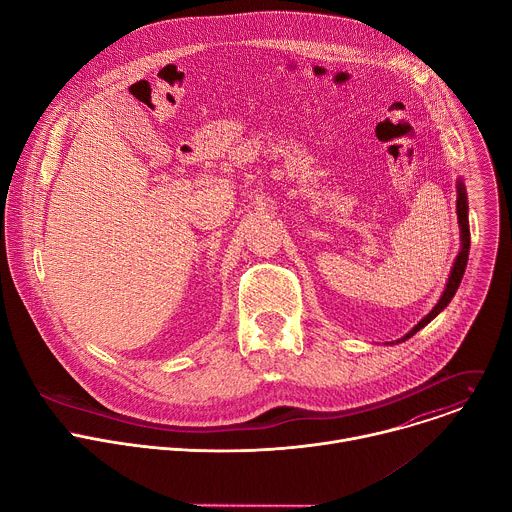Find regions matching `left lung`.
<instances>
[{
  "instance_id": "obj_1",
  "label": "left lung",
  "mask_w": 512,
  "mask_h": 512,
  "mask_svg": "<svg viewBox=\"0 0 512 512\" xmlns=\"http://www.w3.org/2000/svg\"><path fill=\"white\" fill-rule=\"evenodd\" d=\"M458 200H456V210H458V225H460V253L454 261V267L450 271V277H448V283H446V289L444 294L440 298V302L435 304V308L417 324L413 326L403 338H399L397 342H405L407 338H411L415 332H419L423 326H427L437 314H440L444 308H448V304L452 302V298L456 296V291L462 283V277H464V271H466V263H468V253H470V225H468V196H466V186L462 180H458Z\"/></svg>"
}]
</instances>
